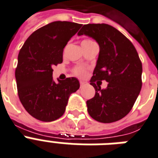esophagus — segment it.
Masks as SVG:
<instances>
[{
    "label": "esophagus",
    "instance_id": "34e87169",
    "mask_svg": "<svg viewBox=\"0 0 158 158\" xmlns=\"http://www.w3.org/2000/svg\"><path fill=\"white\" fill-rule=\"evenodd\" d=\"M81 86H85V85H88V83L86 81H80Z\"/></svg>",
    "mask_w": 158,
    "mask_h": 158
}]
</instances>
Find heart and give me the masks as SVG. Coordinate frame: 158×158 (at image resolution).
Listing matches in <instances>:
<instances>
[{
  "instance_id": "1",
  "label": "heart",
  "mask_w": 158,
  "mask_h": 158,
  "mask_svg": "<svg viewBox=\"0 0 158 158\" xmlns=\"http://www.w3.org/2000/svg\"><path fill=\"white\" fill-rule=\"evenodd\" d=\"M96 44V43L92 41V40H84L82 42V45H90V44ZM73 74L78 77H81V78H83L85 77L86 74H87V71L86 69L82 67H77L73 69Z\"/></svg>"
}]
</instances>
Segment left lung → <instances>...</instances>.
Masks as SVG:
<instances>
[{"label":"left lung","mask_w":158,"mask_h":158,"mask_svg":"<svg viewBox=\"0 0 158 158\" xmlns=\"http://www.w3.org/2000/svg\"><path fill=\"white\" fill-rule=\"evenodd\" d=\"M78 35H87L100 46L98 60L90 85L96 95L86 101L91 118L101 123H113L131 110L142 88L141 60L136 48L118 29L106 24L83 25ZM106 80V89L97 87L96 80Z\"/></svg>","instance_id":"8db88e82"}]
</instances>
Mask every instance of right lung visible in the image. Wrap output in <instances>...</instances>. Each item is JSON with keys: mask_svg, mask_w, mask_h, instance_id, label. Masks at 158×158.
Listing matches in <instances>:
<instances>
[{"mask_svg": "<svg viewBox=\"0 0 158 158\" xmlns=\"http://www.w3.org/2000/svg\"><path fill=\"white\" fill-rule=\"evenodd\" d=\"M81 25L52 22L33 33L19 50L15 69L18 96L27 112L39 120L59 118L70 95L80 87L76 77L55 82L52 67L62 63L63 48Z\"/></svg>", "mask_w": 158, "mask_h": 158, "instance_id": "add662e5", "label": "right lung"}]
</instances>
